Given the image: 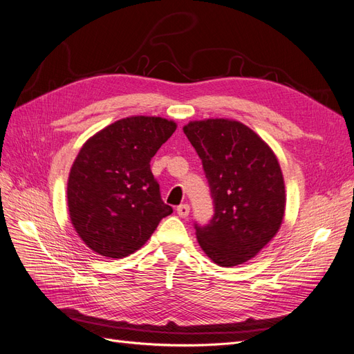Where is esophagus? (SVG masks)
I'll return each instance as SVG.
<instances>
[{
  "label": "esophagus",
  "mask_w": 354,
  "mask_h": 354,
  "mask_svg": "<svg viewBox=\"0 0 354 354\" xmlns=\"http://www.w3.org/2000/svg\"><path fill=\"white\" fill-rule=\"evenodd\" d=\"M176 212H178V214L180 217H188V214H189V205L188 204H180V205H178Z\"/></svg>",
  "instance_id": "34e87169"
}]
</instances>
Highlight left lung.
I'll list each match as a JSON object with an SVG mask.
<instances>
[{
	"mask_svg": "<svg viewBox=\"0 0 354 354\" xmlns=\"http://www.w3.org/2000/svg\"><path fill=\"white\" fill-rule=\"evenodd\" d=\"M184 133L203 162L214 205L205 226L194 225L198 243L220 267L243 264L281 226L286 191L277 157L238 121H192Z\"/></svg>",
	"mask_w": 354,
	"mask_h": 354,
	"instance_id": "1",
	"label": "left lung"
}]
</instances>
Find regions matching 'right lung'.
<instances>
[{
    "mask_svg": "<svg viewBox=\"0 0 354 354\" xmlns=\"http://www.w3.org/2000/svg\"><path fill=\"white\" fill-rule=\"evenodd\" d=\"M175 129L160 116H131L84 142L70 170L67 198L71 223L91 251L108 258L133 254L174 212L150 162Z\"/></svg>",
    "mask_w": 354,
    "mask_h": 354,
    "instance_id": "add662e5",
    "label": "right lung"
}]
</instances>
